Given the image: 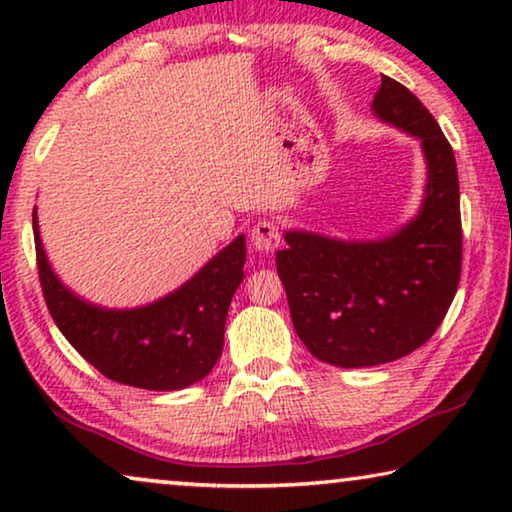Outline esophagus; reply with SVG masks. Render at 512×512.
<instances>
[{"label":"esophagus","mask_w":512,"mask_h":512,"mask_svg":"<svg viewBox=\"0 0 512 512\" xmlns=\"http://www.w3.org/2000/svg\"><path fill=\"white\" fill-rule=\"evenodd\" d=\"M279 240V228L268 219L258 221V224L251 228V244H254L258 254H272V251L279 247Z\"/></svg>","instance_id":"obj_1"}]
</instances>
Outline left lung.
<instances>
[{"instance_id":"left-lung-1","label":"left lung","mask_w":512,"mask_h":512,"mask_svg":"<svg viewBox=\"0 0 512 512\" xmlns=\"http://www.w3.org/2000/svg\"><path fill=\"white\" fill-rule=\"evenodd\" d=\"M383 124L420 140L427 164L420 210L376 240L286 231L277 272L293 328L314 358L355 369L399 360L427 342L462 272L453 147L418 96L388 76L372 101Z\"/></svg>"}]
</instances>
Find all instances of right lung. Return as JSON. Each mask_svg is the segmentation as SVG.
I'll list each match as a JSON object with an SVG mask.
<instances>
[{
	"mask_svg": "<svg viewBox=\"0 0 512 512\" xmlns=\"http://www.w3.org/2000/svg\"><path fill=\"white\" fill-rule=\"evenodd\" d=\"M32 224L50 316L92 367L110 381L159 392L189 388L212 372L224 348L228 307L244 279V235L164 298L110 309L80 298L57 277L43 249L36 207Z\"/></svg>",
	"mask_w": 512,
	"mask_h": 512,
	"instance_id": "1",
	"label": "right lung"
}]
</instances>
